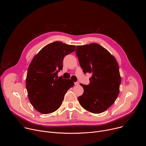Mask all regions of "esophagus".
Returning <instances> with one entry per match:
<instances>
[{"label": "esophagus", "mask_w": 146, "mask_h": 146, "mask_svg": "<svg viewBox=\"0 0 146 146\" xmlns=\"http://www.w3.org/2000/svg\"><path fill=\"white\" fill-rule=\"evenodd\" d=\"M74 84H75L76 86H78V85L79 84V82H74Z\"/></svg>", "instance_id": "obj_1"}]
</instances>
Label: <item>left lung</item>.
<instances>
[{"instance_id":"left-lung-1","label":"left lung","mask_w":146,"mask_h":146,"mask_svg":"<svg viewBox=\"0 0 146 146\" xmlns=\"http://www.w3.org/2000/svg\"><path fill=\"white\" fill-rule=\"evenodd\" d=\"M76 54L84 74L91 73L88 85H80L84 93L78 97L86 110L98 114L106 111L115 101L121 78L115 58L96 43L77 46Z\"/></svg>"}]
</instances>
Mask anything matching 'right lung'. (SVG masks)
Listing matches in <instances>:
<instances>
[{
  "label": "right lung",
  "mask_w": 146,
  "mask_h": 146,
  "mask_svg": "<svg viewBox=\"0 0 146 146\" xmlns=\"http://www.w3.org/2000/svg\"><path fill=\"white\" fill-rule=\"evenodd\" d=\"M76 46L55 41L44 47L29 66L26 87L31 105L38 112L50 114L59 108L67 91L74 86L70 79L58 77L64 57Z\"/></svg>",
  "instance_id": "obj_1"
}]
</instances>
